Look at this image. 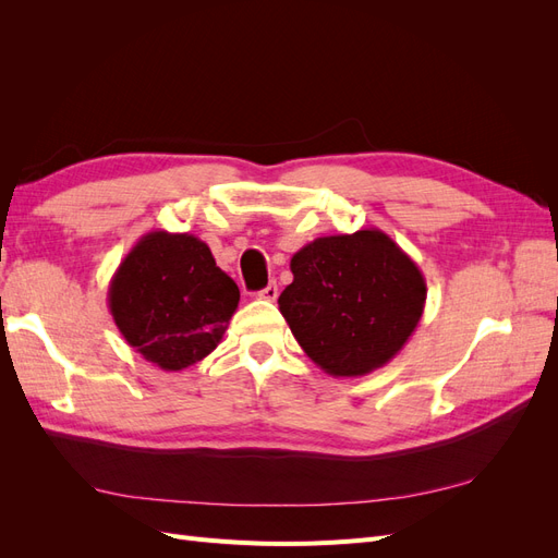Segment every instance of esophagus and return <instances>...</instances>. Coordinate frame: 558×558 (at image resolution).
I'll return each instance as SVG.
<instances>
[{
  "mask_svg": "<svg viewBox=\"0 0 558 558\" xmlns=\"http://www.w3.org/2000/svg\"><path fill=\"white\" fill-rule=\"evenodd\" d=\"M258 298L260 300H269V302H275L277 298H279V286H277V281H269L265 289L258 293Z\"/></svg>",
  "mask_w": 558,
  "mask_h": 558,
  "instance_id": "obj_1",
  "label": "esophagus"
}]
</instances>
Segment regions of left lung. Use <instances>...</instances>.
Segmentation results:
<instances>
[{"label": "left lung", "instance_id": "left-lung-1", "mask_svg": "<svg viewBox=\"0 0 558 558\" xmlns=\"http://www.w3.org/2000/svg\"><path fill=\"white\" fill-rule=\"evenodd\" d=\"M279 295L302 351L332 377H363L396 359L426 307V279L386 232L328 234L291 258Z\"/></svg>", "mask_w": 558, "mask_h": 558}]
</instances>
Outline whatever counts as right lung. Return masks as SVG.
Masks as SVG:
<instances>
[{
    "label": "right lung",
    "instance_id": "add662e5",
    "mask_svg": "<svg viewBox=\"0 0 558 558\" xmlns=\"http://www.w3.org/2000/svg\"><path fill=\"white\" fill-rule=\"evenodd\" d=\"M107 302L134 351L165 373H179L223 340L240 289L195 234L154 230L118 265Z\"/></svg>",
    "mask_w": 558,
    "mask_h": 558
}]
</instances>
